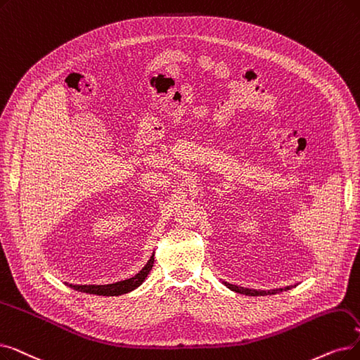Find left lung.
Here are the masks:
<instances>
[{
    "label": "left lung",
    "mask_w": 360,
    "mask_h": 360,
    "mask_svg": "<svg viewBox=\"0 0 360 360\" xmlns=\"http://www.w3.org/2000/svg\"><path fill=\"white\" fill-rule=\"evenodd\" d=\"M225 285L228 288H231L232 291L241 292V294H245V295H266V294H276V292H281L284 290H290V287H287V288H278V290H271V291H257V290H250V288H243V287H238V285H232V284H228V283H225Z\"/></svg>",
    "instance_id": "left-lung-1"
}]
</instances>
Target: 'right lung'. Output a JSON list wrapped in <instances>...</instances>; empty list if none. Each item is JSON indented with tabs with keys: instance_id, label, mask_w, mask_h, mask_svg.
<instances>
[{
	"instance_id": "add662e5",
	"label": "right lung",
	"mask_w": 360,
	"mask_h": 360,
	"mask_svg": "<svg viewBox=\"0 0 360 360\" xmlns=\"http://www.w3.org/2000/svg\"><path fill=\"white\" fill-rule=\"evenodd\" d=\"M154 263V256H151V259L148 260V263L146 266L139 271L135 276L120 281V283L116 284H108V285H72V288L82 291V292H88V294H97V295H120L124 292H129L132 290H135L138 285H141L144 283V279L147 278L148 272L153 268Z\"/></svg>"
}]
</instances>
